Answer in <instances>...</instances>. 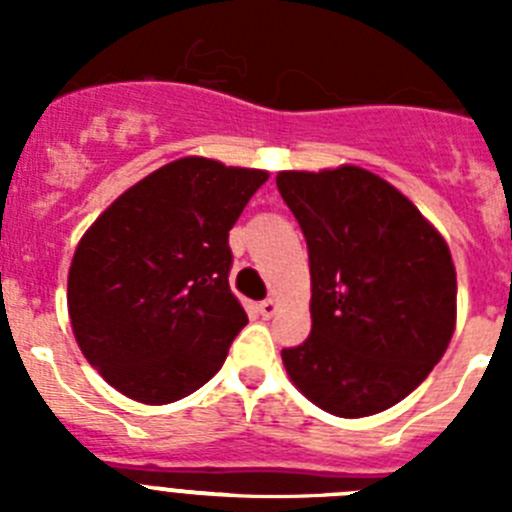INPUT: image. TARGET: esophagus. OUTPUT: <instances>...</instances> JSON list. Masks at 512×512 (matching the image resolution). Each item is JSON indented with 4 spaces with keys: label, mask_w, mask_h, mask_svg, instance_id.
Segmentation results:
<instances>
[{
    "label": "esophagus",
    "mask_w": 512,
    "mask_h": 512,
    "mask_svg": "<svg viewBox=\"0 0 512 512\" xmlns=\"http://www.w3.org/2000/svg\"><path fill=\"white\" fill-rule=\"evenodd\" d=\"M277 310H279V302L277 300H264V302H259V312L261 315H264V318H274V315H277Z\"/></svg>",
    "instance_id": "34e87169"
}]
</instances>
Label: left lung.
Listing matches in <instances>:
<instances>
[{"instance_id": "left-lung-1", "label": "left lung", "mask_w": 512, "mask_h": 512, "mask_svg": "<svg viewBox=\"0 0 512 512\" xmlns=\"http://www.w3.org/2000/svg\"><path fill=\"white\" fill-rule=\"evenodd\" d=\"M310 256L312 330L284 348L297 390L325 413L366 418L431 374L454 336L451 251L418 207L359 166L279 171Z\"/></svg>"}]
</instances>
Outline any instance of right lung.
Segmentation results:
<instances>
[{
  "instance_id": "add662e5",
  "label": "right lung",
  "mask_w": 512,
  "mask_h": 512,
  "mask_svg": "<svg viewBox=\"0 0 512 512\" xmlns=\"http://www.w3.org/2000/svg\"><path fill=\"white\" fill-rule=\"evenodd\" d=\"M266 171L187 156L120 194L79 241L69 315L117 392L166 405L200 390L248 323L230 292L228 233Z\"/></svg>"
}]
</instances>
